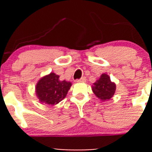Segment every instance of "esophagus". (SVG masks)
Wrapping results in <instances>:
<instances>
[{
    "label": "esophagus",
    "instance_id": "1",
    "mask_svg": "<svg viewBox=\"0 0 152 152\" xmlns=\"http://www.w3.org/2000/svg\"><path fill=\"white\" fill-rule=\"evenodd\" d=\"M86 80H87L86 77H85V76H83V77H82V78H81V79H77V80H76V82H85Z\"/></svg>",
    "mask_w": 152,
    "mask_h": 152
}]
</instances>
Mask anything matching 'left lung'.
Segmentation results:
<instances>
[{"label": "left lung", "mask_w": 152, "mask_h": 152, "mask_svg": "<svg viewBox=\"0 0 152 152\" xmlns=\"http://www.w3.org/2000/svg\"><path fill=\"white\" fill-rule=\"evenodd\" d=\"M93 85L94 86L92 87L93 93L102 101L110 99L115 92V84L112 82L110 76L105 73L102 74Z\"/></svg>", "instance_id": "obj_1"}]
</instances>
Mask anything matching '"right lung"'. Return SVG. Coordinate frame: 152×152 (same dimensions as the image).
Returning <instances> with one entry per match:
<instances>
[{"instance_id": "1", "label": "right lung", "mask_w": 152, "mask_h": 152, "mask_svg": "<svg viewBox=\"0 0 152 152\" xmlns=\"http://www.w3.org/2000/svg\"><path fill=\"white\" fill-rule=\"evenodd\" d=\"M70 87V82L60 80L59 76L50 73L39 79L36 86V93L41 102L54 105L65 99Z\"/></svg>"}]
</instances>
